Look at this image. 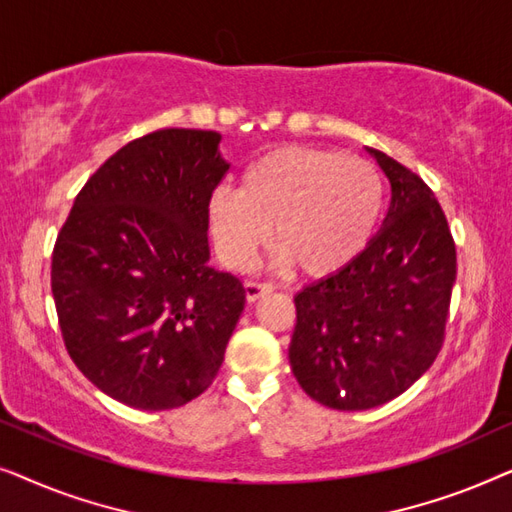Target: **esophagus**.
I'll return each mask as SVG.
<instances>
[{
	"label": "esophagus",
	"instance_id": "obj_1",
	"mask_svg": "<svg viewBox=\"0 0 512 512\" xmlns=\"http://www.w3.org/2000/svg\"><path fill=\"white\" fill-rule=\"evenodd\" d=\"M244 293H247L249 303H256L258 298L268 296L272 293V284H261V282H244Z\"/></svg>",
	"mask_w": 512,
	"mask_h": 512
}]
</instances>
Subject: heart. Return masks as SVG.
Segmentation results:
<instances>
[{
  "mask_svg": "<svg viewBox=\"0 0 512 512\" xmlns=\"http://www.w3.org/2000/svg\"><path fill=\"white\" fill-rule=\"evenodd\" d=\"M382 209L384 181L373 163L314 146H282L244 170L240 191L216 188L207 214L230 268H247L272 235L279 265L298 263L307 275L326 277L366 251Z\"/></svg>",
  "mask_w": 512,
  "mask_h": 512,
  "instance_id": "1",
  "label": "heart"
}]
</instances>
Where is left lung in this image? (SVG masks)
<instances>
[{
  "label": "left lung",
  "instance_id": "8db88e82",
  "mask_svg": "<svg viewBox=\"0 0 512 512\" xmlns=\"http://www.w3.org/2000/svg\"><path fill=\"white\" fill-rule=\"evenodd\" d=\"M391 186L389 212L345 270L296 293L289 363L303 391L333 410H370L412 387L443 347L457 251L431 188L366 149Z\"/></svg>",
  "mask_w": 512,
  "mask_h": 512
}]
</instances>
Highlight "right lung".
I'll list each match as a JSON object with an SVG mask.
<instances>
[{"label":"right lung","instance_id":"right-lung-1","mask_svg":"<svg viewBox=\"0 0 512 512\" xmlns=\"http://www.w3.org/2000/svg\"><path fill=\"white\" fill-rule=\"evenodd\" d=\"M214 130L170 128L118 149L76 195L51 289L76 368L137 410L198 398L219 373L244 286L209 263V195L230 163Z\"/></svg>","mask_w":512,"mask_h":512}]
</instances>
